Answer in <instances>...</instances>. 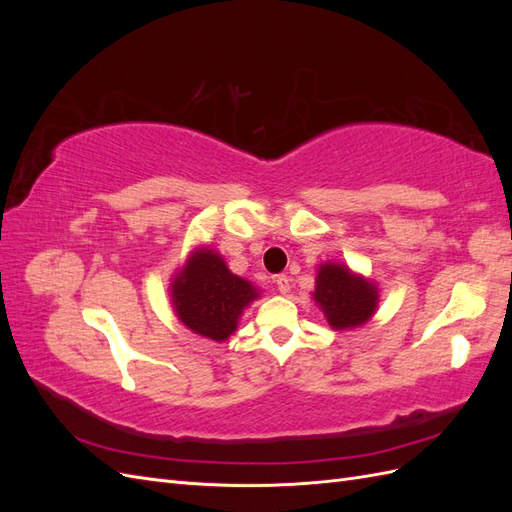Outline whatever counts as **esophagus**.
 Here are the masks:
<instances>
[{
  "label": "esophagus",
  "instance_id": "34e87169",
  "mask_svg": "<svg viewBox=\"0 0 512 512\" xmlns=\"http://www.w3.org/2000/svg\"><path fill=\"white\" fill-rule=\"evenodd\" d=\"M275 284H277V290H280L282 294L290 292V277L288 275H277L275 277Z\"/></svg>",
  "mask_w": 512,
  "mask_h": 512
}]
</instances>
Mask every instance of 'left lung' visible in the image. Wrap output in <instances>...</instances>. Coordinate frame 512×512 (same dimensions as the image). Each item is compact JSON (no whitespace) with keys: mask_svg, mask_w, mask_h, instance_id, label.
Listing matches in <instances>:
<instances>
[{"mask_svg":"<svg viewBox=\"0 0 512 512\" xmlns=\"http://www.w3.org/2000/svg\"><path fill=\"white\" fill-rule=\"evenodd\" d=\"M376 286L352 275L342 265H322L316 280L314 299L320 303L333 329L359 327L371 318L378 303Z\"/></svg>","mask_w":512,"mask_h":512,"instance_id":"left-lung-1","label":"left lung"}]
</instances>
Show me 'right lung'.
Masks as SVG:
<instances>
[{
  "instance_id": "add662e5",
  "label": "right lung",
  "mask_w": 512,
  "mask_h": 512,
  "mask_svg": "<svg viewBox=\"0 0 512 512\" xmlns=\"http://www.w3.org/2000/svg\"><path fill=\"white\" fill-rule=\"evenodd\" d=\"M256 297V288L232 275L226 262L211 250L196 252L173 282L179 320L215 342H224L235 333L243 307Z\"/></svg>"
}]
</instances>
